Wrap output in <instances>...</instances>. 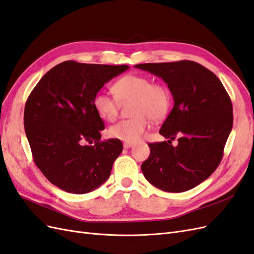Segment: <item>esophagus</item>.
<instances>
[{"label": "esophagus", "mask_w": 254, "mask_h": 254, "mask_svg": "<svg viewBox=\"0 0 254 254\" xmlns=\"http://www.w3.org/2000/svg\"><path fill=\"white\" fill-rule=\"evenodd\" d=\"M133 146V144L132 143H124V148H126V149H128V148H130V147H132Z\"/></svg>", "instance_id": "1"}]
</instances>
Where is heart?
Masks as SVG:
<instances>
[{"instance_id": "heart-1", "label": "heart", "mask_w": 254, "mask_h": 254, "mask_svg": "<svg viewBox=\"0 0 254 254\" xmlns=\"http://www.w3.org/2000/svg\"><path fill=\"white\" fill-rule=\"evenodd\" d=\"M114 97L98 92L93 106L102 119L113 122L118 117L119 103H131L132 119L121 121L109 128V135L127 143L139 142L150 125V121L161 120L171 108L172 95L165 84L152 82L147 76L127 74L112 86Z\"/></svg>"}]
</instances>
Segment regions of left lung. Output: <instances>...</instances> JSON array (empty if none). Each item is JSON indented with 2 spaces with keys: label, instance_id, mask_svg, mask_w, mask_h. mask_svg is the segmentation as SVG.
I'll list each match as a JSON object with an SVG mask.
<instances>
[{
  "label": "left lung",
  "instance_id": "1",
  "mask_svg": "<svg viewBox=\"0 0 254 254\" xmlns=\"http://www.w3.org/2000/svg\"><path fill=\"white\" fill-rule=\"evenodd\" d=\"M162 78L174 107L160 129L164 142L149 143L142 172L152 186L171 193L197 187L216 170L233 126V109L225 87L210 70L194 61L134 65ZM178 135L177 146L171 141Z\"/></svg>",
  "mask_w": 254,
  "mask_h": 254
}]
</instances>
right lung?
I'll list each match as a JSON object with an SVG mask.
<instances>
[{
  "label": "right lung",
  "instance_id": "obj_1",
  "mask_svg": "<svg viewBox=\"0 0 254 254\" xmlns=\"http://www.w3.org/2000/svg\"><path fill=\"white\" fill-rule=\"evenodd\" d=\"M128 68L64 61L29 94L24 129L36 165L54 186L86 194L109 178L123 145L118 139L101 141L105 124L94 109L93 97Z\"/></svg>",
  "mask_w": 254,
  "mask_h": 254
}]
</instances>
